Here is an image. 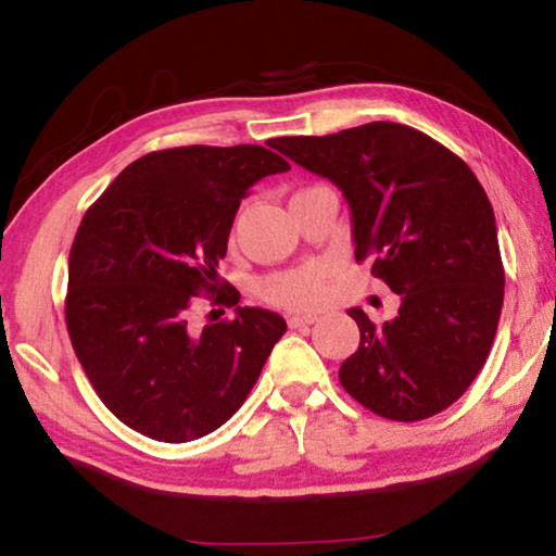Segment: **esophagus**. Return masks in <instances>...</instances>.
<instances>
[{"mask_svg":"<svg viewBox=\"0 0 556 556\" xmlns=\"http://www.w3.org/2000/svg\"><path fill=\"white\" fill-rule=\"evenodd\" d=\"M287 324H289V328H306V326H312V324H316V316H301V314H289L287 316Z\"/></svg>","mask_w":556,"mask_h":556,"instance_id":"1","label":"esophagus"}]
</instances>
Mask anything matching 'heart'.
Instances as JSON below:
<instances>
[{
    "label": "heart",
    "mask_w": 556,
    "mask_h": 556,
    "mask_svg": "<svg viewBox=\"0 0 556 556\" xmlns=\"http://www.w3.org/2000/svg\"><path fill=\"white\" fill-rule=\"evenodd\" d=\"M328 267L306 265L299 269L275 271L257 281V294L271 306L289 312H312L326 299Z\"/></svg>",
    "instance_id": "b5f03b06"
}]
</instances>
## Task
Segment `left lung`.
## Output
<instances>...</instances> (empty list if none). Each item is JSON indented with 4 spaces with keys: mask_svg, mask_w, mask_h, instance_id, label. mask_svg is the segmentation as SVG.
Wrapping results in <instances>:
<instances>
[{
    "mask_svg": "<svg viewBox=\"0 0 556 556\" xmlns=\"http://www.w3.org/2000/svg\"><path fill=\"white\" fill-rule=\"evenodd\" d=\"M281 154L341 188L355 260H372L402 304L372 324L351 308L361 345L343 390L392 421H419L476 380L501 321L505 269L493 205L464 159L425 131L370 122L326 137H285Z\"/></svg>",
    "mask_w": 556,
    "mask_h": 556,
    "instance_id": "obj_1",
    "label": "left lung"
}]
</instances>
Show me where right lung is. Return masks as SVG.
Listing matches in <instances>:
<instances>
[{
	"instance_id": "right-lung-1",
	"label": "right lung",
	"mask_w": 556,
	"mask_h": 556,
	"mask_svg": "<svg viewBox=\"0 0 556 556\" xmlns=\"http://www.w3.org/2000/svg\"><path fill=\"white\" fill-rule=\"evenodd\" d=\"M267 144L137 159L75 232L65 294L73 351L105 407L149 439L184 444L225 425L287 331L279 314L238 306L240 291L215 271L250 186L289 172L279 139ZM201 293L235 305L236 318L193 329Z\"/></svg>"
}]
</instances>
